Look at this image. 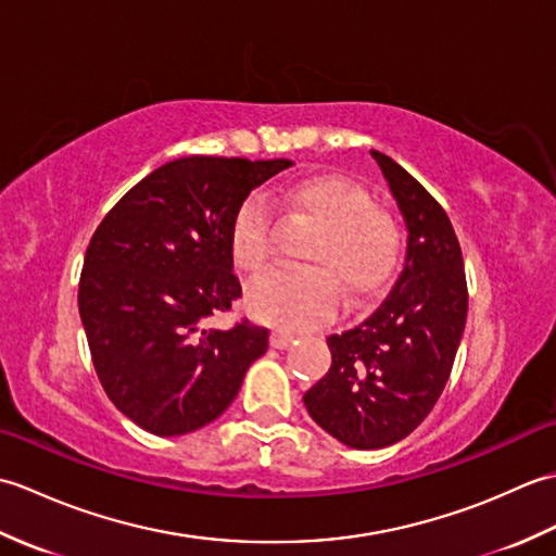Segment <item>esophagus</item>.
<instances>
[{
  "mask_svg": "<svg viewBox=\"0 0 556 556\" xmlns=\"http://www.w3.org/2000/svg\"><path fill=\"white\" fill-rule=\"evenodd\" d=\"M291 341H293V334L287 332V329H271L269 344L275 346V349H287V346L291 344Z\"/></svg>",
  "mask_w": 556,
  "mask_h": 556,
  "instance_id": "esophagus-1",
  "label": "esophagus"
}]
</instances>
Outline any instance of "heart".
I'll use <instances>...</instances> for the list:
<instances>
[{"instance_id":"b5f03b06","label":"heart","mask_w":556,"mask_h":556,"mask_svg":"<svg viewBox=\"0 0 556 556\" xmlns=\"http://www.w3.org/2000/svg\"><path fill=\"white\" fill-rule=\"evenodd\" d=\"M291 219L313 224L296 269H267L245 293L255 317L287 329H311L339 308V289L361 301L380 289L396 267L401 229L372 195L344 176H315L279 198ZM275 251V215L265 195L245 198L231 222V257L243 271H260Z\"/></svg>"}]
</instances>
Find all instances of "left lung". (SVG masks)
Segmentation results:
<instances>
[{"instance_id":"8db88e82","label":"left lung","mask_w":556,"mask_h":556,"mask_svg":"<svg viewBox=\"0 0 556 556\" xmlns=\"http://www.w3.org/2000/svg\"><path fill=\"white\" fill-rule=\"evenodd\" d=\"M370 155L404 212L406 265L368 320L327 337L332 365L303 394L311 418L353 448L396 444L428 418L468 313L464 255L444 207L392 157Z\"/></svg>"}]
</instances>
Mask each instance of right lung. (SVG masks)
<instances>
[{"instance_id":"add662e5","label":"right lung","mask_w":556,"mask_h":556,"mask_svg":"<svg viewBox=\"0 0 556 556\" xmlns=\"http://www.w3.org/2000/svg\"><path fill=\"white\" fill-rule=\"evenodd\" d=\"M289 160L191 155L162 164L116 203L88 243L78 311L112 404L174 437L219 418L269 332L251 320L205 329L241 299L231 222Z\"/></svg>"}]
</instances>
